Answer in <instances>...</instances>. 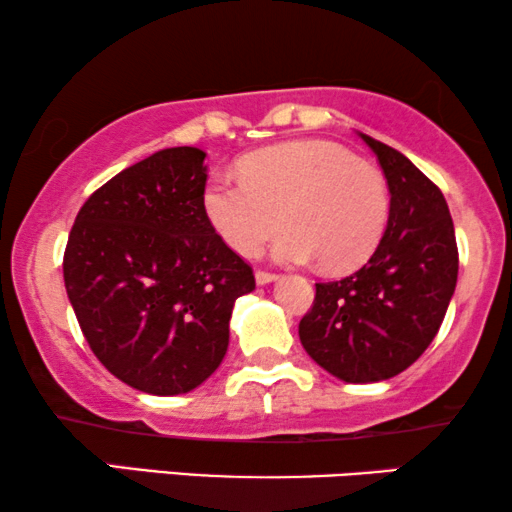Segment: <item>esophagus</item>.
Instances as JSON below:
<instances>
[{
  "label": "esophagus",
  "instance_id": "esophagus-1",
  "mask_svg": "<svg viewBox=\"0 0 512 512\" xmlns=\"http://www.w3.org/2000/svg\"><path fill=\"white\" fill-rule=\"evenodd\" d=\"M275 279H277V275H275V272H265V270H256V284H258V286H265V284L275 282Z\"/></svg>",
  "mask_w": 512,
  "mask_h": 512
}]
</instances>
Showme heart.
I'll return each instance as SVG.
<instances>
[{
  "mask_svg": "<svg viewBox=\"0 0 512 512\" xmlns=\"http://www.w3.org/2000/svg\"><path fill=\"white\" fill-rule=\"evenodd\" d=\"M240 177H212L207 221L230 249L256 256L282 226L272 256L352 272L373 256L389 221L387 181L333 142L300 139L240 160Z\"/></svg>",
  "mask_w": 512,
  "mask_h": 512,
  "instance_id": "b5f03b06",
  "label": "heart"
}]
</instances>
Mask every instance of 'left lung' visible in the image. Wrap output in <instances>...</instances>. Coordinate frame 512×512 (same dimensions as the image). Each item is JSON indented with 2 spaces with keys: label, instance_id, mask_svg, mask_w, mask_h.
Wrapping results in <instances>:
<instances>
[{
  "label": "left lung",
  "instance_id": "obj_1",
  "mask_svg": "<svg viewBox=\"0 0 512 512\" xmlns=\"http://www.w3.org/2000/svg\"><path fill=\"white\" fill-rule=\"evenodd\" d=\"M359 137L387 179V228L361 270L317 284L298 335L326 373L368 384L403 373L436 338L457 286L459 254L440 188L401 151Z\"/></svg>",
  "mask_w": 512,
  "mask_h": 512
}]
</instances>
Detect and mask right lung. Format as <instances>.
Masks as SVG:
<instances>
[{"label": "right lung", "mask_w": 512, "mask_h": 512, "mask_svg": "<svg viewBox=\"0 0 512 512\" xmlns=\"http://www.w3.org/2000/svg\"><path fill=\"white\" fill-rule=\"evenodd\" d=\"M207 153L156 151L90 195L65 249V289L90 349L132 389L177 396L228 352L254 272L202 209Z\"/></svg>", "instance_id": "1"}]
</instances>
